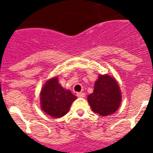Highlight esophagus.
Here are the masks:
<instances>
[{
	"label": "esophagus",
	"instance_id": "obj_1",
	"mask_svg": "<svg viewBox=\"0 0 153 153\" xmlns=\"http://www.w3.org/2000/svg\"><path fill=\"white\" fill-rule=\"evenodd\" d=\"M77 96L79 98H84L86 96V94L84 92H78L77 93Z\"/></svg>",
	"mask_w": 153,
	"mask_h": 153
}]
</instances>
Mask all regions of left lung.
I'll use <instances>...</instances> for the list:
<instances>
[{
  "label": "left lung",
  "mask_w": 153,
  "mask_h": 153,
  "mask_svg": "<svg viewBox=\"0 0 153 153\" xmlns=\"http://www.w3.org/2000/svg\"><path fill=\"white\" fill-rule=\"evenodd\" d=\"M92 110L101 116L113 114L119 108L121 92L118 83L110 75H100L95 83L94 91L88 95Z\"/></svg>",
  "instance_id": "8db88e82"
}]
</instances>
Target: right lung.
Returning <instances> with one entry per match:
<instances>
[{"instance_id":"obj_1","label":"right lung","mask_w":153,"mask_h":153,"mask_svg":"<svg viewBox=\"0 0 153 153\" xmlns=\"http://www.w3.org/2000/svg\"><path fill=\"white\" fill-rule=\"evenodd\" d=\"M76 98L70 90L61 86L58 83V77L47 81L40 94L41 109L53 118H61L65 115Z\"/></svg>"}]
</instances>
